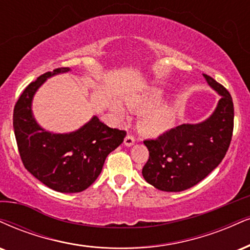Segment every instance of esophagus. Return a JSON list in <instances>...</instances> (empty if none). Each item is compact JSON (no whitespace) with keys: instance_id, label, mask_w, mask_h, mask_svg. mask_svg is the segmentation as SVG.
<instances>
[{"instance_id":"esophagus-1","label":"esophagus","mask_w":250,"mask_h":250,"mask_svg":"<svg viewBox=\"0 0 250 250\" xmlns=\"http://www.w3.org/2000/svg\"><path fill=\"white\" fill-rule=\"evenodd\" d=\"M134 143H135L134 136H131V135H127L125 138V146H134Z\"/></svg>"}]
</instances>
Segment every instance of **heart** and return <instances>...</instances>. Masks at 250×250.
<instances>
[{"instance_id": "heart-1", "label": "heart", "mask_w": 250, "mask_h": 250, "mask_svg": "<svg viewBox=\"0 0 250 250\" xmlns=\"http://www.w3.org/2000/svg\"><path fill=\"white\" fill-rule=\"evenodd\" d=\"M164 98V92L159 88H151L143 93L125 96V106L131 112L142 113L138 125L143 133L159 136L169 131L174 125L176 112L170 104H161ZM112 109L120 119L125 117V110L117 102L112 104Z\"/></svg>"}]
</instances>
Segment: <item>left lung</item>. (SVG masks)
Segmentation results:
<instances>
[{
  "label": "left lung",
  "mask_w": 250,
  "mask_h": 250,
  "mask_svg": "<svg viewBox=\"0 0 250 250\" xmlns=\"http://www.w3.org/2000/svg\"><path fill=\"white\" fill-rule=\"evenodd\" d=\"M207 83L220 100L208 119L194 125H180L156 140H146L149 159L144 179L165 192L188 190L201 182L221 163L231 141L234 104L229 92L207 74Z\"/></svg>",
  "instance_id": "obj_1"
}]
</instances>
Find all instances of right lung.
Wrapping results in <instances>:
<instances>
[{
    "label": "right lung",
    "instance_id": "right-lung-1",
    "mask_svg": "<svg viewBox=\"0 0 250 250\" xmlns=\"http://www.w3.org/2000/svg\"><path fill=\"white\" fill-rule=\"evenodd\" d=\"M68 71L56 68L26 86L14 108V131L21 159L32 176L57 192L77 193L95 182L127 133L109 128L98 116L68 134L50 133L38 125L31 109L35 93L47 78Z\"/></svg>",
    "mask_w": 250,
    "mask_h": 250
}]
</instances>
